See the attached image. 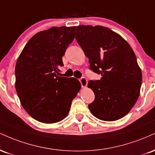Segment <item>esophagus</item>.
<instances>
[{
  "label": "esophagus",
  "instance_id": "1",
  "mask_svg": "<svg viewBox=\"0 0 155 155\" xmlns=\"http://www.w3.org/2000/svg\"><path fill=\"white\" fill-rule=\"evenodd\" d=\"M80 83H81V85L82 87H86L87 85V80L85 77H81V79H79Z\"/></svg>",
  "mask_w": 155,
  "mask_h": 155
}]
</instances>
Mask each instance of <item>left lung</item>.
<instances>
[{
  "label": "left lung",
  "instance_id": "left-lung-1",
  "mask_svg": "<svg viewBox=\"0 0 155 155\" xmlns=\"http://www.w3.org/2000/svg\"><path fill=\"white\" fill-rule=\"evenodd\" d=\"M76 39L90 70L102 76L88 83L95 93L88 105L90 111L104 121L122 118L136 104L141 86V71L132 48L118 33L100 25L78 26Z\"/></svg>",
  "mask_w": 155,
  "mask_h": 155
}]
</instances>
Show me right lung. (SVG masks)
I'll use <instances>...</instances> for the list:
<instances>
[{"label": "right lung", "mask_w": 155, "mask_h": 155, "mask_svg": "<svg viewBox=\"0 0 155 155\" xmlns=\"http://www.w3.org/2000/svg\"><path fill=\"white\" fill-rule=\"evenodd\" d=\"M76 27H52L33 35L15 66V87L21 104L43 123L67 117L81 84L75 78L58 76L63 56L74 39Z\"/></svg>", "instance_id": "obj_1"}]
</instances>
